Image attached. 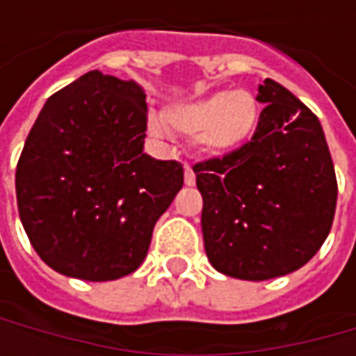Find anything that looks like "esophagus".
Here are the masks:
<instances>
[{
    "instance_id": "1",
    "label": "esophagus",
    "mask_w": 356,
    "mask_h": 356,
    "mask_svg": "<svg viewBox=\"0 0 356 356\" xmlns=\"http://www.w3.org/2000/svg\"><path fill=\"white\" fill-rule=\"evenodd\" d=\"M184 184L186 186L196 184V174H194V170H192V166H190V164H186L184 166Z\"/></svg>"
}]
</instances>
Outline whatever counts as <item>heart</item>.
Wrapping results in <instances>:
<instances>
[{
	"label": "heart",
	"instance_id": "heart-1",
	"mask_svg": "<svg viewBox=\"0 0 356 356\" xmlns=\"http://www.w3.org/2000/svg\"><path fill=\"white\" fill-rule=\"evenodd\" d=\"M261 120V106L245 89L218 90L192 103L176 104L166 111L172 129L194 140L204 152L227 154L250 143ZM150 130L162 134V122L150 118Z\"/></svg>",
	"mask_w": 356,
	"mask_h": 356
}]
</instances>
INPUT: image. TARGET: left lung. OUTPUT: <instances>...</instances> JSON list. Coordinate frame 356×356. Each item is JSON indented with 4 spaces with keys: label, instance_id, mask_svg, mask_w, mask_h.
Masks as SVG:
<instances>
[{
    "label": "left lung",
    "instance_id": "8db88e82",
    "mask_svg": "<svg viewBox=\"0 0 356 356\" xmlns=\"http://www.w3.org/2000/svg\"><path fill=\"white\" fill-rule=\"evenodd\" d=\"M257 132L194 166L206 255L220 273L266 281L303 267L327 239L337 178L319 118L280 83L257 89Z\"/></svg>",
    "mask_w": 356,
    "mask_h": 356
}]
</instances>
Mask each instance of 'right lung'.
Masks as SVG:
<instances>
[{"mask_svg": "<svg viewBox=\"0 0 356 356\" xmlns=\"http://www.w3.org/2000/svg\"><path fill=\"white\" fill-rule=\"evenodd\" d=\"M146 95L90 71L49 97L29 132L15 192L21 224L51 269L113 281L144 261L158 218L184 184L176 160L144 154Z\"/></svg>", "mask_w": 356, "mask_h": 356, "instance_id": "right-lung-1", "label": "right lung"}]
</instances>
